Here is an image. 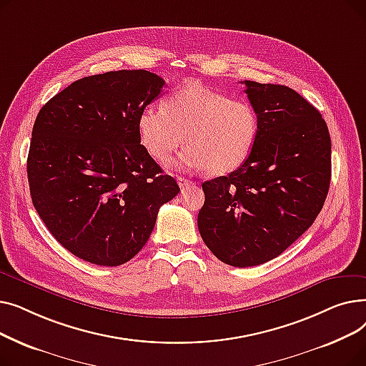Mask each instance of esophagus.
<instances>
[{"mask_svg":"<svg viewBox=\"0 0 366 366\" xmlns=\"http://www.w3.org/2000/svg\"><path fill=\"white\" fill-rule=\"evenodd\" d=\"M178 185L181 187V188H185V187H188L189 184H193V181H189V179H187V178H184V177H178Z\"/></svg>","mask_w":366,"mask_h":366,"instance_id":"esophagus-1","label":"esophagus"}]
</instances>
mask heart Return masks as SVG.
<instances>
[{
    "instance_id": "heart-1",
    "label": "heart",
    "mask_w": 366,
    "mask_h": 366,
    "mask_svg": "<svg viewBox=\"0 0 366 366\" xmlns=\"http://www.w3.org/2000/svg\"><path fill=\"white\" fill-rule=\"evenodd\" d=\"M259 132L257 109L244 99L203 86L184 87L163 101V109L148 107L138 117L142 147L160 163L182 144L187 148L172 163L181 170L204 169L224 175L239 169L252 154Z\"/></svg>"
}]
</instances>
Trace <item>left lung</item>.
<instances>
[{
  "label": "left lung",
  "instance_id": "left-lung-1",
  "mask_svg": "<svg viewBox=\"0 0 366 366\" xmlns=\"http://www.w3.org/2000/svg\"><path fill=\"white\" fill-rule=\"evenodd\" d=\"M259 120L249 159L202 184L199 232L218 259L254 267L279 257L315 222L331 182V138L295 90L242 81Z\"/></svg>",
  "mask_w": 366,
  "mask_h": 366
}]
</instances>
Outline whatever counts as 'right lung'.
I'll list each match as a JSON object with an SVG mask.
<instances>
[{"label": "right lung", "mask_w": 366, "mask_h": 366, "mask_svg": "<svg viewBox=\"0 0 366 366\" xmlns=\"http://www.w3.org/2000/svg\"><path fill=\"white\" fill-rule=\"evenodd\" d=\"M164 80L145 69L84 76L38 112L28 154L34 207L75 257L105 267L137 255L179 193L141 145L138 117Z\"/></svg>", "instance_id": "1"}]
</instances>
